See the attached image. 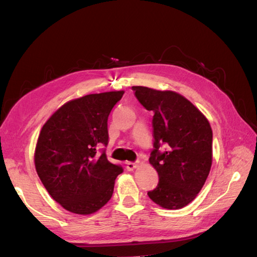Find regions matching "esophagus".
Wrapping results in <instances>:
<instances>
[{
	"mask_svg": "<svg viewBox=\"0 0 257 257\" xmlns=\"http://www.w3.org/2000/svg\"><path fill=\"white\" fill-rule=\"evenodd\" d=\"M125 164H127V170H128V171H133V170H135V169L137 168V163L127 162Z\"/></svg>",
	"mask_w": 257,
	"mask_h": 257,
	"instance_id": "34e87169",
	"label": "esophagus"
}]
</instances>
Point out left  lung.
Masks as SVG:
<instances>
[{
    "label": "left lung",
    "mask_w": 257,
    "mask_h": 257,
    "mask_svg": "<svg viewBox=\"0 0 257 257\" xmlns=\"http://www.w3.org/2000/svg\"><path fill=\"white\" fill-rule=\"evenodd\" d=\"M135 96L153 111L154 150L150 163L159 175L156 188L147 195L168 210H179L196 198L212 165V128L206 116L182 95L133 86ZM161 145L166 146L161 154Z\"/></svg>",
    "instance_id": "obj_1"
}]
</instances>
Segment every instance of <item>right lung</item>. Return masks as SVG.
<instances>
[{"instance_id":"right-lung-1","label":"right lung","mask_w":257,"mask_h":257,"mask_svg":"<svg viewBox=\"0 0 257 257\" xmlns=\"http://www.w3.org/2000/svg\"><path fill=\"white\" fill-rule=\"evenodd\" d=\"M123 90L89 94L59 107L43 125L35 168L51 197L67 211L88 215L110 201L120 165L107 160V118Z\"/></svg>"}]
</instances>
